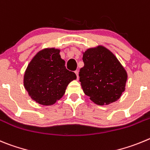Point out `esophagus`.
<instances>
[{"label": "esophagus", "instance_id": "esophagus-1", "mask_svg": "<svg viewBox=\"0 0 150 150\" xmlns=\"http://www.w3.org/2000/svg\"><path fill=\"white\" fill-rule=\"evenodd\" d=\"M75 75H76V76H77V78H78V71H75Z\"/></svg>", "mask_w": 150, "mask_h": 150}]
</instances>
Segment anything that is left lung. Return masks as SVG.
I'll list each match as a JSON object with an SVG mask.
<instances>
[{
  "label": "left lung",
  "mask_w": 150,
  "mask_h": 150,
  "mask_svg": "<svg viewBox=\"0 0 150 150\" xmlns=\"http://www.w3.org/2000/svg\"><path fill=\"white\" fill-rule=\"evenodd\" d=\"M84 63L79 72L83 91L98 105H109L125 91L127 72L115 55L102 45L83 53Z\"/></svg>",
  "instance_id": "8db88e82"
}]
</instances>
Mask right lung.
<instances>
[{
    "label": "right lung",
    "mask_w": 150,
    "mask_h": 150,
    "mask_svg": "<svg viewBox=\"0 0 150 150\" xmlns=\"http://www.w3.org/2000/svg\"><path fill=\"white\" fill-rule=\"evenodd\" d=\"M76 75L65 67L60 50L45 48L30 62L24 75V86L33 100L42 105H54L62 98Z\"/></svg>",
    "instance_id": "right-lung-1"
}]
</instances>
